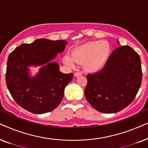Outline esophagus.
<instances>
[{"mask_svg":"<svg viewBox=\"0 0 148 148\" xmlns=\"http://www.w3.org/2000/svg\"><path fill=\"white\" fill-rule=\"evenodd\" d=\"M74 75L75 77H79L81 75H82V73L81 72H76L74 74Z\"/></svg>","mask_w":148,"mask_h":148,"instance_id":"esophagus-1","label":"esophagus"}]
</instances>
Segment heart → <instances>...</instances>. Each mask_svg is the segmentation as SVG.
Returning a JSON list of instances; mask_svg holds the SVG:
<instances>
[{
  "label": "heart",
  "mask_w": 148,
  "mask_h": 148,
  "mask_svg": "<svg viewBox=\"0 0 148 148\" xmlns=\"http://www.w3.org/2000/svg\"><path fill=\"white\" fill-rule=\"evenodd\" d=\"M111 48L106 41L89 42L73 50L71 56L65 55L62 58L67 65L73 67L77 63H83L84 68L90 72L102 69L110 55Z\"/></svg>",
  "instance_id": "obj_1"
}]
</instances>
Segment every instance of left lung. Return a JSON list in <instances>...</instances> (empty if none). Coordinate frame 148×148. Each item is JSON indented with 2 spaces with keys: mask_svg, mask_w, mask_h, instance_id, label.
<instances>
[{
  "mask_svg": "<svg viewBox=\"0 0 148 148\" xmlns=\"http://www.w3.org/2000/svg\"><path fill=\"white\" fill-rule=\"evenodd\" d=\"M86 77L85 96L91 106L103 113L119 112L133 102L141 86L140 57L130 46H120L102 70Z\"/></svg>",
  "mask_w": 148,
  "mask_h": 148,
  "instance_id": "obj_1",
  "label": "left lung"
}]
</instances>
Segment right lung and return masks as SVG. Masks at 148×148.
I'll return each instance as SVG.
<instances>
[{
	"label": "right lung",
	"mask_w": 148,
	"mask_h": 148,
	"mask_svg": "<svg viewBox=\"0 0 148 148\" xmlns=\"http://www.w3.org/2000/svg\"><path fill=\"white\" fill-rule=\"evenodd\" d=\"M67 42L36 40L23 44L11 52L8 58L6 83L14 100L22 108L34 114H44L55 109L63 98L64 90L73 74H64L52 62L63 51ZM44 66L36 77L28 73L29 66Z\"/></svg>",
	"instance_id": "obj_1"
}]
</instances>
